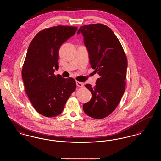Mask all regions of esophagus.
<instances>
[{
	"instance_id": "34e87169",
	"label": "esophagus",
	"mask_w": 161,
	"mask_h": 161,
	"mask_svg": "<svg viewBox=\"0 0 161 161\" xmlns=\"http://www.w3.org/2000/svg\"><path fill=\"white\" fill-rule=\"evenodd\" d=\"M76 83H77V86L78 87H83L84 86V84L83 83H81V82H79V81H77Z\"/></svg>"
}]
</instances>
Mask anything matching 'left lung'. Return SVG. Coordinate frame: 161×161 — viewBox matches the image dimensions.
<instances>
[{
    "mask_svg": "<svg viewBox=\"0 0 161 161\" xmlns=\"http://www.w3.org/2000/svg\"><path fill=\"white\" fill-rule=\"evenodd\" d=\"M87 47L91 67L99 78L92 87L87 84L92 99L83 105L85 113L101 119L116 109L125 92L128 60L122 45L115 34L103 24H91L80 27Z\"/></svg>",
    "mask_w": 161,
    "mask_h": 161,
    "instance_id": "8db88e82",
    "label": "left lung"
}]
</instances>
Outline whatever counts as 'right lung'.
I'll use <instances>...</instances> for the list:
<instances>
[{
    "label": "right lung",
    "instance_id": "1",
    "mask_svg": "<svg viewBox=\"0 0 161 161\" xmlns=\"http://www.w3.org/2000/svg\"><path fill=\"white\" fill-rule=\"evenodd\" d=\"M77 27L54 26L38 33L29 46L22 68L25 91L34 108L42 116L61 114L68 98L76 89L74 78L54 74L58 67V51L72 36Z\"/></svg>",
    "mask_w": 161,
    "mask_h": 161
}]
</instances>
